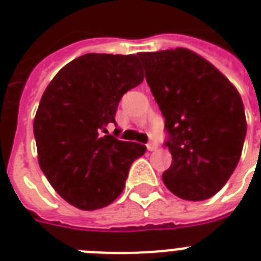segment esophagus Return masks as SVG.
<instances>
[{"label": "esophagus", "instance_id": "esophagus-1", "mask_svg": "<svg viewBox=\"0 0 261 261\" xmlns=\"http://www.w3.org/2000/svg\"><path fill=\"white\" fill-rule=\"evenodd\" d=\"M146 147H147V150H149V151H154V150H157V149H159V145H157L155 142H149L146 145Z\"/></svg>", "mask_w": 261, "mask_h": 261}]
</instances>
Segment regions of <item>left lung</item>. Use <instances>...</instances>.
Instances as JSON below:
<instances>
[{"label":"left lung","mask_w":261,"mask_h":261,"mask_svg":"<svg viewBox=\"0 0 261 261\" xmlns=\"http://www.w3.org/2000/svg\"><path fill=\"white\" fill-rule=\"evenodd\" d=\"M146 81L165 118L172 164L164 184L186 200L222 188L241 157L247 119L241 96L221 71L187 48L139 53Z\"/></svg>","instance_id":"1"}]
</instances>
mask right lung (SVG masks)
Listing matches in <instances>:
<instances>
[{
	"label": "right lung",
	"mask_w": 261,
	"mask_h": 261,
	"mask_svg": "<svg viewBox=\"0 0 261 261\" xmlns=\"http://www.w3.org/2000/svg\"><path fill=\"white\" fill-rule=\"evenodd\" d=\"M137 55L85 54L62 67L39 102L34 135L40 169L71 206L97 210L126 186L146 146L108 134L120 98L143 81Z\"/></svg>",
	"instance_id": "1"
}]
</instances>
